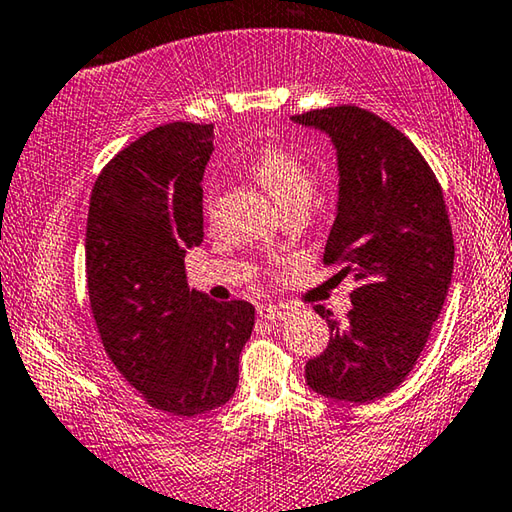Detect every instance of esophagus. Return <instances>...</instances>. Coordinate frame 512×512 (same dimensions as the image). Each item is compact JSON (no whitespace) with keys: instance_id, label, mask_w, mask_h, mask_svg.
<instances>
[{"instance_id":"34e87169","label":"esophagus","mask_w":512,"mask_h":512,"mask_svg":"<svg viewBox=\"0 0 512 512\" xmlns=\"http://www.w3.org/2000/svg\"><path fill=\"white\" fill-rule=\"evenodd\" d=\"M258 316L270 322H279L288 316V306L281 304H261L258 306Z\"/></svg>"}]
</instances>
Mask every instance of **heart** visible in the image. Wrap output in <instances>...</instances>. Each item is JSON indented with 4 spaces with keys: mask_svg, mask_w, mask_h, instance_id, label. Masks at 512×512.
Masks as SVG:
<instances>
[{
    "mask_svg": "<svg viewBox=\"0 0 512 512\" xmlns=\"http://www.w3.org/2000/svg\"><path fill=\"white\" fill-rule=\"evenodd\" d=\"M251 171L254 176L265 185V190L272 194L281 210H288L297 206V203H311L313 194H316V178L313 171L306 164L295 157L293 153L281 151V148H265L258 153L251 162ZM215 187H206V210L212 212L215 208Z\"/></svg>",
    "mask_w": 512,
    "mask_h": 512,
    "instance_id": "heart-1",
    "label": "heart"
}]
</instances>
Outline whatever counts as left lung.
I'll return each mask as SVG.
<instances>
[{
	"instance_id": "8db88e82",
	"label": "left lung",
	"mask_w": 512,
	"mask_h": 512,
	"mask_svg": "<svg viewBox=\"0 0 512 512\" xmlns=\"http://www.w3.org/2000/svg\"><path fill=\"white\" fill-rule=\"evenodd\" d=\"M293 121L334 141L341 190L322 261L357 281L345 325L327 320L325 352L306 361V382L368 403L405 382L444 306L455 254L444 192L419 148L368 109H311Z\"/></svg>"
}]
</instances>
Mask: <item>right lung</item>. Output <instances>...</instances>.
I'll return each instance as SVG.
<instances>
[{
	"instance_id": "obj_1",
	"label": "right lung",
	"mask_w": 512,
	"mask_h": 512,
	"mask_svg": "<svg viewBox=\"0 0 512 512\" xmlns=\"http://www.w3.org/2000/svg\"><path fill=\"white\" fill-rule=\"evenodd\" d=\"M212 123L148 130L105 164L86 219V290L102 348L155 410L199 416L238 387L254 306L215 302L185 281L201 245V180Z\"/></svg>"
}]
</instances>
